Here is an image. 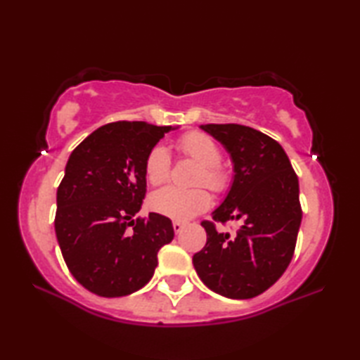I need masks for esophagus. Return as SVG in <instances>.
I'll return each instance as SVG.
<instances>
[{"label":"esophagus","instance_id":"1","mask_svg":"<svg viewBox=\"0 0 360 360\" xmlns=\"http://www.w3.org/2000/svg\"><path fill=\"white\" fill-rule=\"evenodd\" d=\"M186 227V222H181V221H173V229L176 233H181L182 230Z\"/></svg>","mask_w":360,"mask_h":360}]
</instances>
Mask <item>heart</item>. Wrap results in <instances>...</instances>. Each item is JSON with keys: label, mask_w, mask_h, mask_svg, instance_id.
Returning <instances> with one entry per match:
<instances>
[{"label": "heart", "mask_w": 360, "mask_h": 360, "mask_svg": "<svg viewBox=\"0 0 360 360\" xmlns=\"http://www.w3.org/2000/svg\"><path fill=\"white\" fill-rule=\"evenodd\" d=\"M178 149L186 158L197 162L200 168L193 184L206 186L221 193L229 187L230 174L221 163L222 152L214 139L202 131H188L178 139ZM146 178L152 186H162L172 176V157L165 146L157 144L149 150L144 162ZM211 195L205 187H165L150 195L149 206L158 214L172 219H191L210 208Z\"/></svg>", "instance_id": "b5f03b06"}]
</instances>
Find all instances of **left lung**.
Listing matches in <instances>:
<instances>
[{
	"instance_id": "obj_1",
	"label": "left lung",
	"mask_w": 360,
	"mask_h": 360,
	"mask_svg": "<svg viewBox=\"0 0 360 360\" xmlns=\"http://www.w3.org/2000/svg\"><path fill=\"white\" fill-rule=\"evenodd\" d=\"M235 167L224 203L203 221L206 245L193 266L211 290L229 298H252L271 288L294 257L302 222L298 178L281 144L240 124H206ZM240 220L231 237L216 223Z\"/></svg>"
}]
</instances>
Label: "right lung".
<instances>
[{"label":"right lung","mask_w":360,"mask_h":360,"mask_svg":"<svg viewBox=\"0 0 360 360\" xmlns=\"http://www.w3.org/2000/svg\"><path fill=\"white\" fill-rule=\"evenodd\" d=\"M172 127L119 120L71 152L57 191L56 233L79 284L100 297H124L149 283L157 254L174 238L168 217H136L146 197L144 162Z\"/></svg>","instance_id":"obj_1"}]
</instances>
